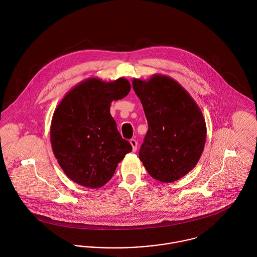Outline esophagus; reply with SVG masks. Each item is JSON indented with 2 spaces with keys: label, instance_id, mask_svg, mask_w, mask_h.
Instances as JSON below:
<instances>
[{
  "label": "esophagus",
  "instance_id": "1",
  "mask_svg": "<svg viewBox=\"0 0 257 257\" xmlns=\"http://www.w3.org/2000/svg\"><path fill=\"white\" fill-rule=\"evenodd\" d=\"M130 143H131V145H132V147H133V150H134V151H137L138 146H139L138 142H137L135 139H133V140L130 141Z\"/></svg>",
  "mask_w": 257,
  "mask_h": 257
}]
</instances>
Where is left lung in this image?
<instances>
[{"mask_svg":"<svg viewBox=\"0 0 257 257\" xmlns=\"http://www.w3.org/2000/svg\"><path fill=\"white\" fill-rule=\"evenodd\" d=\"M148 123L140 159L149 175L163 183L182 178L198 163L206 143L203 113L174 79L160 74L133 80Z\"/></svg>","mask_w":257,"mask_h":257,"instance_id":"obj_1","label":"left lung"}]
</instances>
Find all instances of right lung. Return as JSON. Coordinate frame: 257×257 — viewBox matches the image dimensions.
<instances>
[{"mask_svg":"<svg viewBox=\"0 0 257 257\" xmlns=\"http://www.w3.org/2000/svg\"><path fill=\"white\" fill-rule=\"evenodd\" d=\"M124 78H89L72 88L54 110L51 147L60 167L75 183L97 189L109 182L117 164L133 150L110 115V103L124 98Z\"/></svg>","mask_w":257,"mask_h":257,"instance_id":"add662e5","label":"right lung"}]
</instances>
